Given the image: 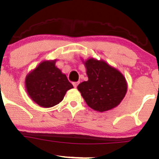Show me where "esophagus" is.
Here are the masks:
<instances>
[{"mask_svg": "<svg viewBox=\"0 0 159 159\" xmlns=\"http://www.w3.org/2000/svg\"><path fill=\"white\" fill-rule=\"evenodd\" d=\"M72 84H73L74 87L77 88V86L78 85V84H79V82H73V83H72Z\"/></svg>", "mask_w": 159, "mask_h": 159, "instance_id": "34e87169", "label": "esophagus"}]
</instances>
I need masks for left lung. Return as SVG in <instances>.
Returning a JSON list of instances; mask_svg holds the SVG:
<instances>
[{"mask_svg":"<svg viewBox=\"0 0 159 159\" xmlns=\"http://www.w3.org/2000/svg\"><path fill=\"white\" fill-rule=\"evenodd\" d=\"M82 62L89 80L80 83L78 89L88 106L98 112L116 107L127 93L125 77L102 60L92 57Z\"/></svg>","mask_w":159,"mask_h":159,"instance_id":"obj_1","label":"left lung"}]
</instances>
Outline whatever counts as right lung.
<instances>
[{"mask_svg": "<svg viewBox=\"0 0 159 159\" xmlns=\"http://www.w3.org/2000/svg\"><path fill=\"white\" fill-rule=\"evenodd\" d=\"M56 61H43L25 77L28 95L41 107L50 108L59 104L66 92L74 88L65 74L56 67Z\"/></svg>", "mask_w": 159, "mask_h": 159, "instance_id": "obj_1", "label": "right lung"}]
</instances>
